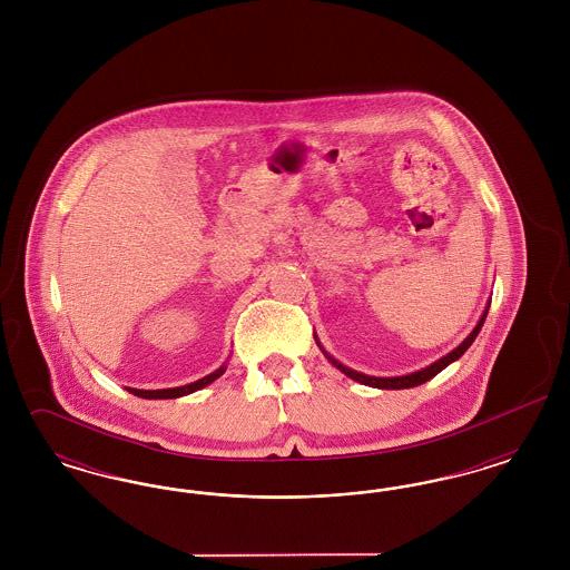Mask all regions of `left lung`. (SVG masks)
Masks as SVG:
<instances>
[{
    "mask_svg": "<svg viewBox=\"0 0 570 570\" xmlns=\"http://www.w3.org/2000/svg\"><path fill=\"white\" fill-rule=\"evenodd\" d=\"M489 309V305H488ZM488 309L483 312V316H481V321L476 323V326L472 328V333L461 342L460 346L455 348V351H451V353L446 354V356H442V358H438L435 363L432 365H428L425 370H419V372H414V374H406V376H393V379H379V376H367V374H361V372H356V370H351V367H346V365H342L340 361H335L331 354H326L325 351L323 353L326 354V358L340 370V372H344L348 379L356 380V382H361V384H367V386H374V389H412V386H419V384H423V382H428V380L434 379L435 374H440L446 365H451L453 361H458L461 354L465 353L468 348H470V344L476 340V335H479V331H481V326L485 323V318H488ZM318 342V340H316ZM321 346V344H318ZM323 348V346H321Z\"/></svg>",
    "mask_w": 570,
    "mask_h": 570,
    "instance_id": "obj_1",
    "label": "left lung"
}]
</instances>
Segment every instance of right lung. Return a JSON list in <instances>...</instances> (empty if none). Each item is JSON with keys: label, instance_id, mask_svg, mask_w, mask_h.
Segmentation results:
<instances>
[{"label": "right lung", "instance_id": "obj_1", "mask_svg": "<svg viewBox=\"0 0 570 570\" xmlns=\"http://www.w3.org/2000/svg\"><path fill=\"white\" fill-rule=\"evenodd\" d=\"M224 372H226V365H222L219 370L212 372L209 376L196 380V382H190V384H186V386H175V389H156V391L128 389V391H130V393H135V395H138V397H145V400H173V397H184V395H190V393H194V391H198V389H203V386L212 384V382H214L216 379H219Z\"/></svg>", "mask_w": 570, "mask_h": 570}]
</instances>
